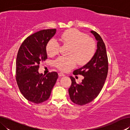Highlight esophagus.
<instances>
[{
  "instance_id": "34e87169",
  "label": "esophagus",
  "mask_w": 130,
  "mask_h": 130,
  "mask_svg": "<svg viewBox=\"0 0 130 130\" xmlns=\"http://www.w3.org/2000/svg\"><path fill=\"white\" fill-rule=\"evenodd\" d=\"M58 76L59 77H62V76H64L65 74H63L62 72H60V73H58Z\"/></svg>"
}]
</instances>
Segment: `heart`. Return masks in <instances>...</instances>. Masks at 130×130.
I'll return each instance as SVG.
<instances>
[{"instance_id": "obj_1", "label": "heart", "mask_w": 130, "mask_h": 130, "mask_svg": "<svg viewBox=\"0 0 130 130\" xmlns=\"http://www.w3.org/2000/svg\"><path fill=\"white\" fill-rule=\"evenodd\" d=\"M60 41L64 45L71 46L69 57L61 56L55 61V66L61 71L67 72L73 68L77 63L86 64L91 60L95 52V43L91 38L76 29L65 31L60 36ZM60 44L54 39L48 42L46 50L49 56H54L59 51Z\"/></svg>"}]
</instances>
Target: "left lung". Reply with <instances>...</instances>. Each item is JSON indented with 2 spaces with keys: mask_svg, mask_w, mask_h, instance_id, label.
Wrapping results in <instances>:
<instances>
[{
  "mask_svg": "<svg viewBox=\"0 0 130 130\" xmlns=\"http://www.w3.org/2000/svg\"><path fill=\"white\" fill-rule=\"evenodd\" d=\"M95 37L97 50L87 64L76 69L73 74H80L84 77L80 84H77L75 78L72 76L71 86L69 88V96L74 104L83 105L93 100L100 93L106 80L108 62L106 47L102 37L94 31H91Z\"/></svg>",
  "mask_w": 130,
  "mask_h": 130,
  "instance_id": "obj_1",
  "label": "left lung"
}]
</instances>
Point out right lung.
<instances>
[{
	"mask_svg": "<svg viewBox=\"0 0 130 130\" xmlns=\"http://www.w3.org/2000/svg\"><path fill=\"white\" fill-rule=\"evenodd\" d=\"M56 32V28L42 30L28 36L19 47L16 60V80L23 96L38 104L49 98L58 78L52 72L46 76L39 73V63L47 58L46 46Z\"/></svg>",
	"mask_w": 130,
	"mask_h": 130,
	"instance_id": "right-lung-1",
	"label": "right lung"
}]
</instances>
